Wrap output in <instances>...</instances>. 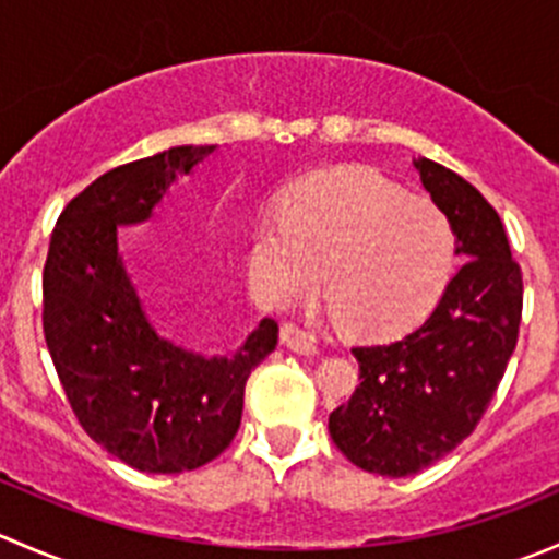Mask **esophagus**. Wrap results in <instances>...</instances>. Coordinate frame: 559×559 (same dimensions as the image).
<instances>
[{
    "mask_svg": "<svg viewBox=\"0 0 559 559\" xmlns=\"http://www.w3.org/2000/svg\"><path fill=\"white\" fill-rule=\"evenodd\" d=\"M281 343H284L289 352L295 354H313L316 352V341L308 330H302L300 324L295 321H284L281 324Z\"/></svg>",
    "mask_w": 559,
    "mask_h": 559,
    "instance_id": "esophagus-1",
    "label": "esophagus"
}]
</instances>
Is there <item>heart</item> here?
I'll list each match as a JSON object with an SVG mask.
<instances>
[{"label": "heart", "mask_w": 559, "mask_h": 559, "mask_svg": "<svg viewBox=\"0 0 559 559\" xmlns=\"http://www.w3.org/2000/svg\"><path fill=\"white\" fill-rule=\"evenodd\" d=\"M281 216L251 235V275L264 300L324 297L348 332L392 335L425 319L454 267V229L421 194L365 167L316 173L286 191Z\"/></svg>", "instance_id": "obj_1"}]
</instances>
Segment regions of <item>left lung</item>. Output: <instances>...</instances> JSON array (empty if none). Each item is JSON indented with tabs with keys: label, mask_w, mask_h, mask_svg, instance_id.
<instances>
[{
	"label": "left lung",
	"mask_w": 559,
	"mask_h": 559,
	"mask_svg": "<svg viewBox=\"0 0 559 559\" xmlns=\"http://www.w3.org/2000/svg\"><path fill=\"white\" fill-rule=\"evenodd\" d=\"M452 222L465 262L436 311L408 335L357 346L359 386L330 414L346 460L379 476H411L460 447L492 403L522 321V270L498 211L462 175L414 162Z\"/></svg>",
	"instance_id": "1"
}]
</instances>
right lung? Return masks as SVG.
I'll return each mask as SVG.
<instances>
[{"mask_svg":"<svg viewBox=\"0 0 559 559\" xmlns=\"http://www.w3.org/2000/svg\"><path fill=\"white\" fill-rule=\"evenodd\" d=\"M213 145L112 167L72 197L43 270V332L78 425L143 473L197 471L233 443L251 370L278 343L262 319L233 359H202L156 335L118 257V224L151 216L167 183Z\"/></svg>","mask_w":559,"mask_h":559,"instance_id":"1","label":"right lung"}]
</instances>
